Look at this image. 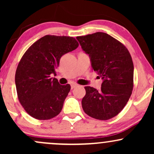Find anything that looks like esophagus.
<instances>
[{
    "mask_svg": "<svg viewBox=\"0 0 154 154\" xmlns=\"http://www.w3.org/2000/svg\"><path fill=\"white\" fill-rule=\"evenodd\" d=\"M77 86H78V85L76 84V83H72V84H71V88H72V89H74V88H77Z\"/></svg>",
    "mask_w": 154,
    "mask_h": 154,
    "instance_id": "obj_1",
    "label": "esophagus"
}]
</instances>
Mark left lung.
<instances>
[{"label":"left lung","instance_id":"8db88e82","mask_svg":"<svg viewBox=\"0 0 154 154\" xmlns=\"http://www.w3.org/2000/svg\"><path fill=\"white\" fill-rule=\"evenodd\" d=\"M89 54L93 69L103 79L99 90L86 86L82 106L88 116L108 120L125 106L133 89L134 66L130 52L121 42L104 32L78 36Z\"/></svg>","mask_w":154,"mask_h":154}]
</instances>
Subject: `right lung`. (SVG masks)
I'll list each match as a JSON object with an SVG mask.
<instances>
[{
  "label": "right lung",
  "instance_id": "obj_1",
  "mask_svg": "<svg viewBox=\"0 0 154 154\" xmlns=\"http://www.w3.org/2000/svg\"><path fill=\"white\" fill-rule=\"evenodd\" d=\"M79 43L68 36L45 35L23 55L17 66L15 83L20 103L32 117L48 120L61 111L71 87L52 79L63 55L75 50Z\"/></svg>",
  "mask_w": 154,
  "mask_h": 154
}]
</instances>
